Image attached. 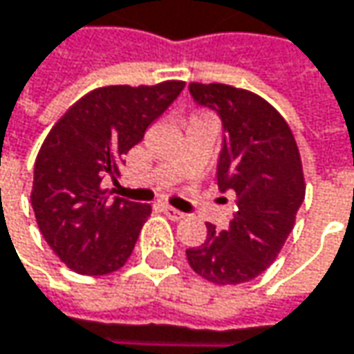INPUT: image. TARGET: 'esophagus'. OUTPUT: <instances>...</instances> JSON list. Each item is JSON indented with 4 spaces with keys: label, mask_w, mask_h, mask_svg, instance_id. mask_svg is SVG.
Wrapping results in <instances>:
<instances>
[{
    "label": "esophagus",
    "mask_w": 354,
    "mask_h": 354,
    "mask_svg": "<svg viewBox=\"0 0 354 354\" xmlns=\"http://www.w3.org/2000/svg\"><path fill=\"white\" fill-rule=\"evenodd\" d=\"M162 210H164V214H166L170 221H182V218L186 216L184 212H180V210H176L174 207H170V205H164V207H162Z\"/></svg>",
    "instance_id": "34e87169"
}]
</instances>
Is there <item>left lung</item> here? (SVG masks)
<instances>
[{
  "mask_svg": "<svg viewBox=\"0 0 354 354\" xmlns=\"http://www.w3.org/2000/svg\"><path fill=\"white\" fill-rule=\"evenodd\" d=\"M192 99L223 121L218 188L237 196L227 231L207 225V241L186 249L188 263L216 286L251 281L273 263L304 203L306 182L294 133L263 97L221 82H190Z\"/></svg>",
  "mask_w": 354,
  "mask_h": 354,
  "instance_id": "1",
  "label": "left lung"
}]
</instances>
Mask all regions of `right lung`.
<instances>
[{
	"label": "right lung",
	"instance_id": "right-lung-1",
	"mask_svg": "<svg viewBox=\"0 0 354 354\" xmlns=\"http://www.w3.org/2000/svg\"><path fill=\"white\" fill-rule=\"evenodd\" d=\"M184 88L182 81L113 84L86 93L50 129L34 164L32 209L40 233L73 272L105 275L129 259L151 207L111 198L103 178Z\"/></svg>",
	"mask_w": 354,
	"mask_h": 354
}]
</instances>
